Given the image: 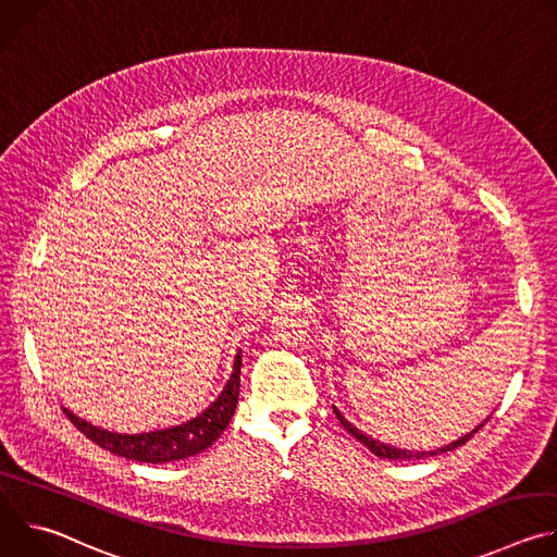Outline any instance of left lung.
<instances>
[{"instance_id": "1", "label": "left lung", "mask_w": 557, "mask_h": 557, "mask_svg": "<svg viewBox=\"0 0 557 557\" xmlns=\"http://www.w3.org/2000/svg\"><path fill=\"white\" fill-rule=\"evenodd\" d=\"M335 410V414H337V419H339V423L344 425V430L348 432V434H352L359 443H363L374 456H379V458H387V460H414V458H428V456H436V454H445V451H451V449H456V447H460V445H465L475 432H479L490 419H485V423H481L479 428H475L473 432H469V434H465L462 438H458V441H454V443H449V445H445V447H441V449H436V451H408V449H396V447H389V445H385V443H381V441H374L372 436H366L361 430H357L352 423H348L344 417H342V412L337 410V408H333Z\"/></svg>"}]
</instances>
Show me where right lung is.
<instances>
[{"label": "right lung", "mask_w": 557, "mask_h": 557, "mask_svg": "<svg viewBox=\"0 0 557 557\" xmlns=\"http://www.w3.org/2000/svg\"><path fill=\"white\" fill-rule=\"evenodd\" d=\"M240 366L243 357L237 355L233 363V374L218 399L200 417L170 430H156L147 434H114L74 417L70 410L63 412L78 432L116 456L138 462H170L189 458L207 449L228 425L237 406V396H240Z\"/></svg>", "instance_id": "right-lung-1"}]
</instances>
